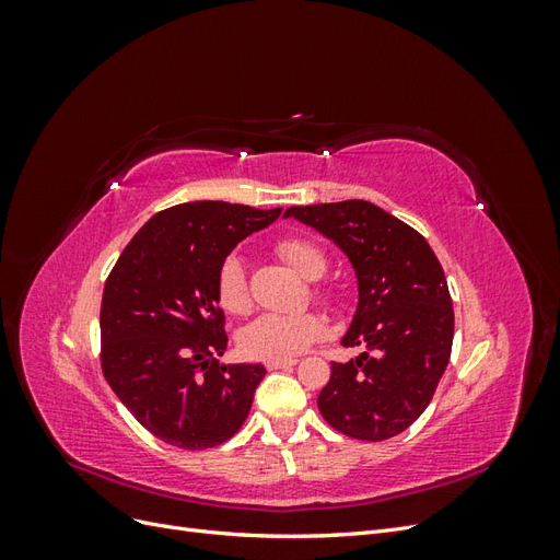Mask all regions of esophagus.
I'll list each match as a JSON object with an SVG mask.
<instances>
[{
	"mask_svg": "<svg viewBox=\"0 0 560 560\" xmlns=\"http://www.w3.org/2000/svg\"><path fill=\"white\" fill-rule=\"evenodd\" d=\"M299 360H273V362H266L268 371H278V369H290L294 366Z\"/></svg>",
	"mask_w": 560,
	"mask_h": 560,
	"instance_id": "1",
	"label": "esophagus"
}]
</instances>
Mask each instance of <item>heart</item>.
Here are the masks:
<instances>
[{
  "mask_svg": "<svg viewBox=\"0 0 560 560\" xmlns=\"http://www.w3.org/2000/svg\"><path fill=\"white\" fill-rule=\"evenodd\" d=\"M278 257L292 266L299 276L317 280L327 270V259L322 249L306 238H284L276 245ZM315 296L322 303H334L338 296L331 290H319ZM217 301L231 315H245L252 306L249 284L245 276V266L238 257H229L219 266L217 273ZM327 334V322L317 313L299 315H261L243 329L241 348L252 360H294L306 352L311 346L322 341Z\"/></svg>",
  "mask_w": 560,
  "mask_h": 560,
  "instance_id": "b5f03b06",
  "label": "heart"
}]
</instances>
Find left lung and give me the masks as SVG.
<instances>
[{"label":"left lung","instance_id":"left-lung-1","mask_svg":"<svg viewBox=\"0 0 560 560\" xmlns=\"http://www.w3.org/2000/svg\"><path fill=\"white\" fill-rule=\"evenodd\" d=\"M317 229L352 261L360 303L343 346L364 352L331 362L317 409L334 430L385 442L428 409L453 346V301L444 268L422 235L369 200L284 210Z\"/></svg>","mask_w":560,"mask_h":560}]
</instances>
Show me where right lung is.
<instances>
[{"mask_svg": "<svg viewBox=\"0 0 560 560\" xmlns=\"http://www.w3.org/2000/svg\"><path fill=\"white\" fill-rule=\"evenodd\" d=\"M282 208L194 200L135 233L105 282L100 364L116 397L161 442L206 451L243 428L261 364H219L229 336L217 273Z\"/></svg>", "mask_w": 560, "mask_h": 560, "instance_id": "add662e5", "label": "right lung"}]
</instances>
